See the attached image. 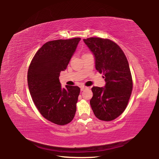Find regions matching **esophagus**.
Instances as JSON below:
<instances>
[{"label":"esophagus","mask_w":159,"mask_h":159,"mask_svg":"<svg viewBox=\"0 0 159 159\" xmlns=\"http://www.w3.org/2000/svg\"><path fill=\"white\" fill-rule=\"evenodd\" d=\"M88 87H86V86H82L81 88H80V90H81V91H84L85 89H88Z\"/></svg>","instance_id":"esophagus-1"}]
</instances>
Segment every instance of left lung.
<instances>
[{"instance_id":"left-lung-1","label":"left lung","mask_w":159,"mask_h":159,"mask_svg":"<svg viewBox=\"0 0 159 159\" xmlns=\"http://www.w3.org/2000/svg\"><path fill=\"white\" fill-rule=\"evenodd\" d=\"M93 53L95 68L104 73V87L94 86L90 100L92 110L98 119L110 121L120 115L129 102L133 81L129 64L121 48L114 42L98 37L83 39Z\"/></svg>"}]
</instances>
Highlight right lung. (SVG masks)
I'll list each match as a JSON object with an SVG mask.
<instances>
[{
    "mask_svg": "<svg viewBox=\"0 0 159 159\" xmlns=\"http://www.w3.org/2000/svg\"><path fill=\"white\" fill-rule=\"evenodd\" d=\"M80 38L49 41L35 53L28 71V84L33 101L45 119L61 125L70 123L77 110L80 88L61 87V71H64Z\"/></svg>",
    "mask_w": 159,
    "mask_h": 159,
    "instance_id": "1",
    "label": "right lung"
}]
</instances>
